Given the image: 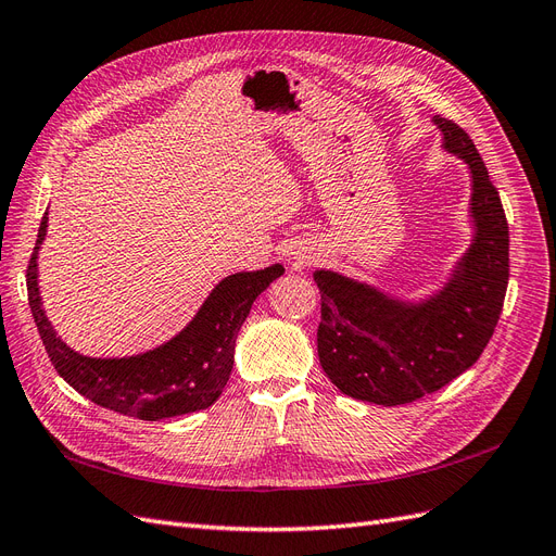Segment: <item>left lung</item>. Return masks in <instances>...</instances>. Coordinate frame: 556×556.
Returning a JSON list of instances; mask_svg holds the SVG:
<instances>
[{"label": "left lung", "instance_id": "8db88e82", "mask_svg": "<svg viewBox=\"0 0 556 556\" xmlns=\"http://www.w3.org/2000/svg\"><path fill=\"white\" fill-rule=\"evenodd\" d=\"M441 148L470 176L468 248L439 290L403 299L331 268H315L323 296L317 355L327 378L352 399L401 406L462 376L490 343L508 288V223L468 134L433 115Z\"/></svg>", "mask_w": 556, "mask_h": 556}]
</instances>
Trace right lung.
Returning a JSON list of instances; mask_svg holds the SVG:
<instances>
[{
	"label": "right lung",
	"mask_w": 556,
	"mask_h": 556,
	"mask_svg": "<svg viewBox=\"0 0 556 556\" xmlns=\"http://www.w3.org/2000/svg\"><path fill=\"white\" fill-rule=\"evenodd\" d=\"M46 231L48 211L27 266V296L50 362L97 406L146 422L213 406L231 376L237 336L252 304L285 274L282 264L231 274L215 285L197 315L166 343L131 357H90L66 345L43 311L37 260Z\"/></svg>",
	"instance_id": "right-lung-1"
}]
</instances>
